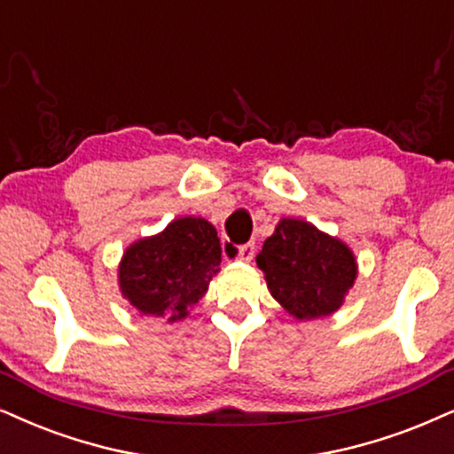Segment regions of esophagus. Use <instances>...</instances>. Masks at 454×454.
<instances>
[{"label":"esophagus","instance_id":"34e87169","mask_svg":"<svg viewBox=\"0 0 454 454\" xmlns=\"http://www.w3.org/2000/svg\"><path fill=\"white\" fill-rule=\"evenodd\" d=\"M254 254H256V246H254V241H248V244H244V246H239V250H238V261H241V262H250L252 258H254Z\"/></svg>","mask_w":454,"mask_h":454}]
</instances>
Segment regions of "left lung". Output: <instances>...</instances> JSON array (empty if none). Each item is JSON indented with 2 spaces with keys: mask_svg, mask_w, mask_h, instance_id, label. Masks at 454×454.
<instances>
[{
  "mask_svg": "<svg viewBox=\"0 0 454 454\" xmlns=\"http://www.w3.org/2000/svg\"><path fill=\"white\" fill-rule=\"evenodd\" d=\"M256 262L273 298L296 319L338 310L356 278L355 256L342 241L298 219L279 221Z\"/></svg>",
  "mask_w": 454,
  "mask_h": 454,
  "instance_id": "obj_1",
  "label": "left lung"
}]
</instances>
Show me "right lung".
I'll use <instances>...</instances> for the list:
<instances>
[{
	"label": "right lung",
	"mask_w": 454,
	"mask_h": 454,
	"mask_svg": "<svg viewBox=\"0 0 454 454\" xmlns=\"http://www.w3.org/2000/svg\"><path fill=\"white\" fill-rule=\"evenodd\" d=\"M221 239L204 219H176L154 238L135 241L121 262V290L144 315L184 319L219 273Z\"/></svg>",
	"instance_id": "add662e5"
}]
</instances>
